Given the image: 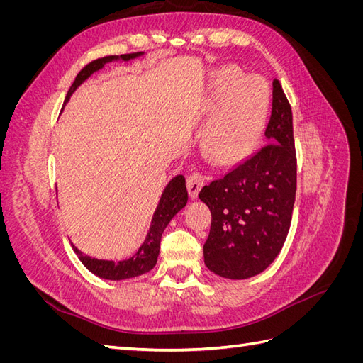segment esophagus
I'll use <instances>...</instances> for the list:
<instances>
[{"mask_svg": "<svg viewBox=\"0 0 363 363\" xmlns=\"http://www.w3.org/2000/svg\"><path fill=\"white\" fill-rule=\"evenodd\" d=\"M204 186V177L200 172H194L188 177V191H189V196L191 200L199 199V194L201 191V188Z\"/></svg>", "mask_w": 363, "mask_h": 363, "instance_id": "1", "label": "esophagus"}]
</instances>
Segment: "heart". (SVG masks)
<instances>
[{
    "mask_svg": "<svg viewBox=\"0 0 363 363\" xmlns=\"http://www.w3.org/2000/svg\"><path fill=\"white\" fill-rule=\"evenodd\" d=\"M206 144L211 156L223 164H232L255 150L265 130L269 89L259 75H245L235 67L218 69Z\"/></svg>",
    "mask_w": 363,
    "mask_h": 363,
    "instance_id": "obj_1",
    "label": "heart"
}]
</instances>
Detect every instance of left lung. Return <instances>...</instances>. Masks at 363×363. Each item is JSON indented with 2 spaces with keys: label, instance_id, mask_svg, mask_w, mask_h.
Returning <instances> with one entry per match:
<instances>
[{
  "label": "left lung",
  "instance_id": "obj_1",
  "mask_svg": "<svg viewBox=\"0 0 363 363\" xmlns=\"http://www.w3.org/2000/svg\"><path fill=\"white\" fill-rule=\"evenodd\" d=\"M267 145L204 186L200 200L212 213L204 263L216 276L245 280L265 271L286 240L296 191L292 111L272 82Z\"/></svg>",
  "mask_w": 363,
  "mask_h": 363
}]
</instances>
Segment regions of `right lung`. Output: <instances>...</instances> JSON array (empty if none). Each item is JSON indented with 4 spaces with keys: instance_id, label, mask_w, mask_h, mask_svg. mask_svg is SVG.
<instances>
[{
    "instance_id": "obj_1",
    "label": "right lung",
    "mask_w": 363,
    "mask_h": 363,
    "mask_svg": "<svg viewBox=\"0 0 363 363\" xmlns=\"http://www.w3.org/2000/svg\"><path fill=\"white\" fill-rule=\"evenodd\" d=\"M140 56H144V52H131V54H123V56H107L103 59H96V60L91 62L89 65H86V67L79 72V75L75 77V80L67 94V98H65V103L69 101V98L75 92L77 87L82 86L94 72L103 69L106 63L119 62V60L128 62V60L138 59ZM186 203H188V189H186V180L183 175H177V177H174L168 183V186L164 188V191L160 196V201L157 204L155 215H152L150 232L144 240V244L139 247L136 255H133L130 259L119 260V262L100 260V259L84 256L83 252L74 245H72V248L75 251V255L79 256L83 265L100 279L127 280V279L142 276V274H145L156 267L159 251H160L162 233L164 232L167 225L171 223V219L186 206Z\"/></svg>"
}]
</instances>
